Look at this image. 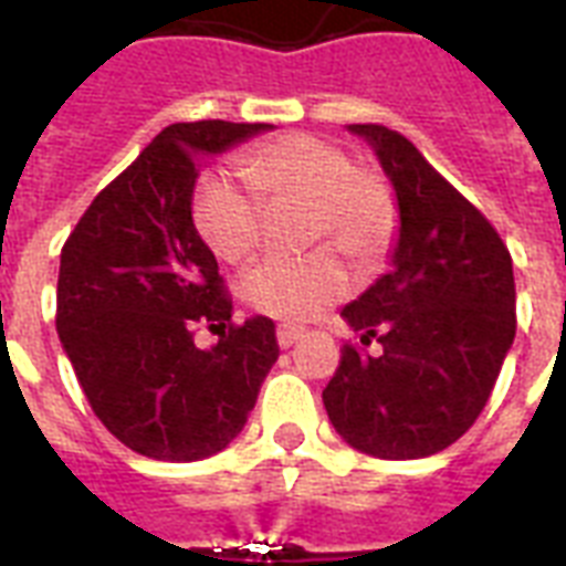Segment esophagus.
Here are the masks:
<instances>
[{
	"instance_id": "34e87169",
	"label": "esophagus",
	"mask_w": 566,
	"mask_h": 566,
	"mask_svg": "<svg viewBox=\"0 0 566 566\" xmlns=\"http://www.w3.org/2000/svg\"><path fill=\"white\" fill-rule=\"evenodd\" d=\"M302 335H305V328L284 323V326H279V346H282V349H291V346L296 344Z\"/></svg>"
}]
</instances>
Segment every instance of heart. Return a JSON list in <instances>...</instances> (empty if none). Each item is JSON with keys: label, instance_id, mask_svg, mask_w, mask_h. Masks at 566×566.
<instances>
[{"label": "heart", "instance_id": "heart-1", "mask_svg": "<svg viewBox=\"0 0 566 566\" xmlns=\"http://www.w3.org/2000/svg\"><path fill=\"white\" fill-rule=\"evenodd\" d=\"M243 172L258 196L208 172L193 190V222L213 255L240 264L264 238V206L308 208V243L332 240L355 264H378L394 243L396 205L390 190L358 172L340 146L314 135H284L243 158ZM261 198L260 203L256 199ZM353 273L335 249H317L296 261L270 258L243 279V300L279 319H311L344 300Z\"/></svg>", "mask_w": 566, "mask_h": 566}]
</instances>
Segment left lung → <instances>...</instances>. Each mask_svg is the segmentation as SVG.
Listing matches in <instances>:
<instances>
[{"instance_id":"left-lung-1","label":"left lung","mask_w":566,"mask_h":566,"mask_svg":"<svg viewBox=\"0 0 566 566\" xmlns=\"http://www.w3.org/2000/svg\"><path fill=\"white\" fill-rule=\"evenodd\" d=\"M346 132L381 164L399 229L390 270L340 311L381 355L344 346L323 405L353 449L411 461L455 443L482 413L517 332L514 266L491 222L411 140L373 123Z\"/></svg>"}]
</instances>
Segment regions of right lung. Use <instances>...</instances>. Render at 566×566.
Segmentation results:
<instances>
[{"label":"right lung","mask_w":566,"mask_h":566,"mask_svg":"<svg viewBox=\"0 0 566 566\" xmlns=\"http://www.w3.org/2000/svg\"><path fill=\"white\" fill-rule=\"evenodd\" d=\"M264 132L273 126L226 119L164 128L61 249L57 337L93 413L137 455L188 464L222 452L279 358L273 319L231 326L193 222L205 158ZM196 322L223 328L211 350L192 344Z\"/></svg>","instance_id":"1"}]
</instances>
